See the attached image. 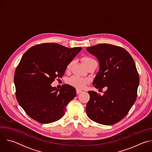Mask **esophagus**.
Masks as SVG:
<instances>
[{
	"label": "esophagus",
	"instance_id": "esophagus-1",
	"mask_svg": "<svg viewBox=\"0 0 152 152\" xmlns=\"http://www.w3.org/2000/svg\"><path fill=\"white\" fill-rule=\"evenodd\" d=\"M82 91V90H79V89H76V93L78 94H79L80 93H81Z\"/></svg>",
	"mask_w": 152,
	"mask_h": 152
}]
</instances>
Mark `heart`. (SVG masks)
I'll return each mask as SVG.
<instances>
[{
    "instance_id": "heart-1",
    "label": "heart",
    "mask_w": 152,
    "mask_h": 152,
    "mask_svg": "<svg viewBox=\"0 0 152 152\" xmlns=\"http://www.w3.org/2000/svg\"><path fill=\"white\" fill-rule=\"evenodd\" d=\"M82 61L84 63V64L85 65V66H88V65L96 62L95 60H94L93 58L88 57V56H85L82 58ZM72 64V62H70L67 67V69H70L71 67V66ZM88 80L86 79L81 77L80 76H73L72 77H71L69 80L68 82L70 85H71L73 86H75V87L77 88H79V89H82L83 88L86 83H87Z\"/></svg>"
}]
</instances>
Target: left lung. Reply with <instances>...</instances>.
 Listing matches in <instances>:
<instances>
[{"instance_id": "8db88e82", "label": "left lung", "mask_w": 152, "mask_h": 152, "mask_svg": "<svg viewBox=\"0 0 152 152\" xmlns=\"http://www.w3.org/2000/svg\"><path fill=\"white\" fill-rule=\"evenodd\" d=\"M95 56L99 70L93 85L102 90L103 96L89 91L90 99L86 111L93 121L104 125H112L121 120L134 104L140 78L135 63L124 49L108 44H100L86 49Z\"/></svg>"}]
</instances>
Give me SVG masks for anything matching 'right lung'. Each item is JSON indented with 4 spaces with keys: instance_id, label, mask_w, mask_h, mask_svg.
Returning a JSON list of instances; mask_svg holds the SVG:
<instances>
[{
    "instance_id": "add662e5",
    "label": "right lung",
    "mask_w": 152,
    "mask_h": 152,
    "mask_svg": "<svg viewBox=\"0 0 152 152\" xmlns=\"http://www.w3.org/2000/svg\"><path fill=\"white\" fill-rule=\"evenodd\" d=\"M82 49L43 43L23 55L14 73L15 94L20 106L32 119L50 123L64 115L66 106L76 95V89L68 84L57 89L51 83L62 77Z\"/></svg>"
}]
</instances>
